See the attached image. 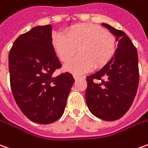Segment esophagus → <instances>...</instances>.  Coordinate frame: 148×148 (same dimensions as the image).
Returning a JSON list of instances; mask_svg holds the SVG:
<instances>
[{"label":"esophagus","instance_id":"esophagus-1","mask_svg":"<svg viewBox=\"0 0 148 148\" xmlns=\"http://www.w3.org/2000/svg\"><path fill=\"white\" fill-rule=\"evenodd\" d=\"M73 77H74V79H75V80H78L79 78L82 77L79 76V75H73Z\"/></svg>","mask_w":148,"mask_h":148}]
</instances>
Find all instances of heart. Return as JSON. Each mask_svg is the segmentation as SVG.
Wrapping results in <instances>:
<instances>
[{
  "instance_id": "b5f03b06",
  "label": "heart",
  "mask_w": 148,
  "mask_h": 148,
  "mask_svg": "<svg viewBox=\"0 0 148 148\" xmlns=\"http://www.w3.org/2000/svg\"><path fill=\"white\" fill-rule=\"evenodd\" d=\"M52 45L63 62H67L77 49L79 55L65 65V69L82 74L105 66L112 58L116 49V39L112 33L94 24H77L69 27L66 35L56 34Z\"/></svg>"
}]
</instances>
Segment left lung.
<instances>
[{
  "label": "left lung",
  "instance_id": "obj_1",
  "mask_svg": "<svg viewBox=\"0 0 148 148\" xmlns=\"http://www.w3.org/2000/svg\"><path fill=\"white\" fill-rule=\"evenodd\" d=\"M116 37L114 56L101 69L86 77V101L94 116L115 121L129 110L139 83L138 55L130 38L121 30L102 23Z\"/></svg>",
  "mask_w": 148,
  "mask_h": 148
}]
</instances>
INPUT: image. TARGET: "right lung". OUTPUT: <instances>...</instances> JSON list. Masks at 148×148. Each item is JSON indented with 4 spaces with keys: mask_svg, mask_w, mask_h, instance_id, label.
Returning <instances> with one entry per match:
<instances>
[{
    "mask_svg": "<svg viewBox=\"0 0 148 148\" xmlns=\"http://www.w3.org/2000/svg\"><path fill=\"white\" fill-rule=\"evenodd\" d=\"M51 25L35 26L19 36L9 52L10 83L14 99L31 121L50 124L65 111L74 83L69 72L54 77L62 67L55 53Z\"/></svg>",
    "mask_w": 148,
    "mask_h": 148,
    "instance_id": "add662e5",
    "label": "right lung"
}]
</instances>
